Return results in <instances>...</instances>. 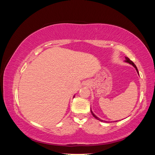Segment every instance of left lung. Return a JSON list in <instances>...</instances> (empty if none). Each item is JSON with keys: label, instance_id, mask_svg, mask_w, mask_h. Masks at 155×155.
<instances>
[{"label": "left lung", "instance_id": "left-lung-1", "mask_svg": "<svg viewBox=\"0 0 155 155\" xmlns=\"http://www.w3.org/2000/svg\"><path fill=\"white\" fill-rule=\"evenodd\" d=\"M125 62H127V63H129V64H132L133 66L136 68V70H137V72H138V68H137V66H136V65L134 64V63L132 61H130L128 58H127V57H125ZM91 113H92V116L94 117V118H96V119H97V120H100V121H104V120H101V119H100L99 118H97V117L93 113V112L92 111V110H91Z\"/></svg>", "mask_w": 155, "mask_h": 155}]
</instances>
